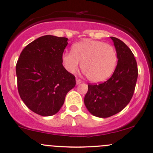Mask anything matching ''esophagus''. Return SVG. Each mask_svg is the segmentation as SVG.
Listing matches in <instances>:
<instances>
[{
    "instance_id": "1",
    "label": "esophagus",
    "mask_w": 153,
    "mask_h": 153,
    "mask_svg": "<svg viewBox=\"0 0 153 153\" xmlns=\"http://www.w3.org/2000/svg\"><path fill=\"white\" fill-rule=\"evenodd\" d=\"M81 82H82V81L80 80V79L76 78V84H77V85H79V84H80Z\"/></svg>"
}]
</instances>
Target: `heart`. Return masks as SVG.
Here are the masks:
<instances>
[{
    "label": "heart",
    "instance_id": "1",
    "mask_svg": "<svg viewBox=\"0 0 153 153\" xmlns=\"http://www.w3.org/2000/svg\"><path fill=\"white\" fill-rule=\"evenodd\" d=\"M62 65L66 71L75 73L80 62L81 69L92 82L106 81L117 68L118 56L115 48L101 41L85 39L74 44L71 52H64L61 56Z\"/></svg>",
    "mask_w": 153,
    "mask_h": 153
}]
</instances>
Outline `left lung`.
Masks as SVG:
<instances>
[{
  "instance_id": "left-lung-1",
  "label": "left lung",
  "mask_w": 153,
  "mask_h": 153,
  "mask_svg": "<svg viewBox=\"0 0 153 153\" xmlns=\"http://www.w3.org/2000/svg\"><path fill=\"white\" fill-rule=\"evenodd\" d=\"M118 62L111 78L99 85H88L84 103L92 115L111 117L124 109L134 94L138 76L136 59L130 49L119 39L111 36Z\"/></svg>"
}]
</instances>
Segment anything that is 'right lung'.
I'll use <instances>...</instances> for the list:
<instances>
[{"mask_svg":"<svg viewBox=\"0 0 153 153\" xmlns=\"http://www.w3.org/2000/svg\"><path fill=\"white\" fill-rule=\"evenodd\" d=\"M68 40L45 35L29 44L19 56L16 67L19 94L26 106L39 115L57 114L76 84L61 61Z\"/></svg>","mask_w":153,"mask_h":153,"instance_id":"obj_1","label":"right lung"}]
</instances>
